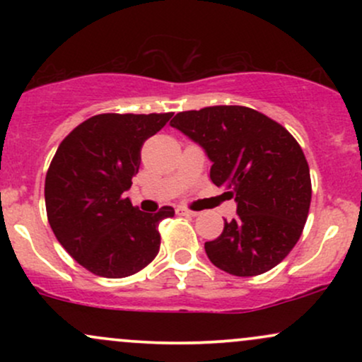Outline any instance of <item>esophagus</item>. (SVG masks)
I'll return each mask as SVG.
<instances>
[{
	"mask_svg": "<svg viewBox=\"0 0 362 362\" xmlns=\"http://www.w3.org/2000/svg\"><path fill=\"white\" fill-rule=\"evenodd\" d=\"M177 214L178 216H197L199 213H195V211H190V209H187V207H177Z\"/></svg>",
	"mask_w": 362,
	"mask_h": 362,
	"instance_id": "esophagus-1",
	"label": "esophagus"
}]
</instances>
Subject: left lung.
Listing matches in <instances>:
<instances>
[{"label": "left lung", "instance_id": "1", "mask_svg": "<svg viewBox=\"0 0 362 362\" xmlns=\"http://www.w3.org/2000/svg\"><path fill=\"white\" fill-rule=\"evenodd\" d=\"M170 126L201 144L211 180L235 197L236 218L204 248L221 271L252 277L271 271L298 243L311 202L310 167L286 127L242 105L187 110Z\"/></svg>", "mask_w": 362, "mask_h": 362}]
</instances>
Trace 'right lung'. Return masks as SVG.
Returning <instances> with one entry per match:
<instances>
[{"label": "right lung", "instance_id": "add662e5", "mask_svg": "<svg viewBox=\"0 0 362 362\" xmlns=\"http://www.w3.org/2000/svg\"><path fill=\"white\" fill-rule=\"evenodd\" d=\"M172 115H93L62 139L49 165V224L64 250L95 276H132L160 252L158 224L175 214L173 207L143 213L124 192L139 172L144 141Z\"/></svg>", "mask_w": 362, "mask_h": 362}]
</instances>
